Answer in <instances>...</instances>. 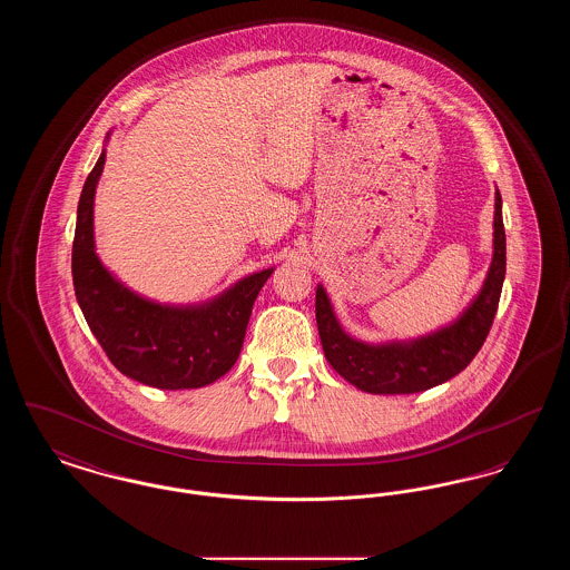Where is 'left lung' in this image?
<instances>
[{
    "mask_svg": "<svg viewBox=\"0 0 570 570\" xmlns=\"http://www.w3.org/2000/svg\"><path fill=\"white\" fill-rule=\"evenodd\" d=\"M507 273V235L502 198L495 191L493 261L479 297L453 325L407 344L370 346L342 331L323 286L316 291V323L331 367L365 393H419L458 376L481 351L493 325Z\"/></svg>",
    "mask_w": 570,
    "mask_h": 570,
    "instance_id": "obj_1",
    "label": "left lung"
}]
</instances>
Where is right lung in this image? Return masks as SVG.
I'll return each instance as SVG.
<instances>
[{
	"mask_svg": "<svg viewBox=\"0 0 570 570\" xmlns=\"http://www.w3.org/2000/svg\"><path fill=\"white\" fill-rule=\"evenodd\" d=\"M107 154L82 186L72 244V279L82 316L110 363L156 389H198L239 358L252 305L273 269L254 273L203 307H168L138 297L94 252V194Z\"/></svg>",
	"mask_w": 570,
	"mask_h": 570,
	"instance_id": "obj_1",
	"label": "right lung"
}]
</instances>
